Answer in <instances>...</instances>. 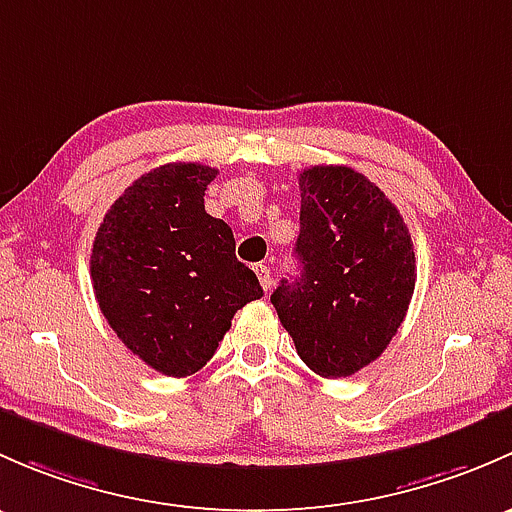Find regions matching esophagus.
<instances>
[{"label": "esophagus", "mask_w": 512, "mask_h": 512, "mask_svg": "<svg viewBox=\"0 0 512 512\" xmlns=\"http://www.w3.org/2000/svg\"><path fill=\"white\" fill-rule=\"evenodd\" d=\"M254 271H256V276H258V283H261V288H263V291H271V283H273V278H271V271H268V266H263V263H256V266H254Z\"/></svg>", "instance_id": "1"}]
</instances>
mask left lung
<instances>
[{"label": "left lung", "mask_w": 512, "mask_h": 512, "mask_svg": "<svg viewBox=\"0 0 512 512\" xmlns=\"http://www.w3.org/2000/svg\"><path fill=\"white\" fill-rule=\"evenodd\" d=\"M300 276L271 303L300 360L328 379L377 360L414 293L412 234L382 189L352 167L300 172Z\"/></svg>", "instance_id": "1"}]
</instances>
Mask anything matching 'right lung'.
Listing matches in <instances>:
<instances>
[{"label":"right lung","instance_id":"obj_1","mask_svg":"<svg viewBox=\"0 0 512 512\" xmlns=\"http://www.w3.org/2000/svg\"><path fill=\"white\" fill-rule=\"evenodd\" d=\"M217 170L170 162L135 179L98 226L91 281L133 355L167 377L202 370L236 310L263 295L226 221L204 212Z\"/></svg>","mask_w":512,"mask_h":512}]
</instances>
